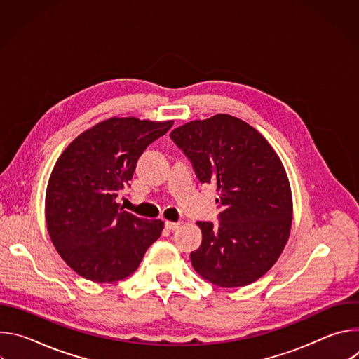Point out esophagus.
I'll return each mask as SVG.
<instances>
[{
    "label": "esophagus",
    "mask_w": 359,
    "mask_h": 359,
    "mask_svg": "<svg viewBox=\"0 0 359 359\" xmlns=\"http://www.w3.org/2000/svg\"><path fill=\"white\" fill-rule=\"evenodd\" d=\"M180 227V223L177 222H166V229H169V230H176V229H179Z\"/></svg>",
    "instance_id": "1"
}]
</instances>
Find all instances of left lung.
Wrapping results in <instances>:
<instances>
[{
  "instance_id": "1",
  "label": "left lung",
  "mask_w": 359,
  "mask_h": 359,
  "mask_svg": "<svg viewBox=\"0 0 359 359\" xmlns=\"http://www.w3.org/2000/svg\"><path fill=\"white\" fill-rule=\"evenodd\" d=\"M201 183L216 187L220 224L197 222L201 245L190 254L196 273L223 287H244L278 260L291 231L292 194L285 168L269 140L226 114L170 132Z\"/></svg>"
}]
</instances>
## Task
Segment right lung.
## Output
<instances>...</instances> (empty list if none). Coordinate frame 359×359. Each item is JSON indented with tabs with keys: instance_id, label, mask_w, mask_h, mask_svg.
Wrapping results in <instances>:
<instances>
[{
	"instance_id": "right-lung-1",
	"label": "right lung",
	"mask_w": 359,
	"mask_h": 359,
	"mask_svg": "<svg viewBox=\"0 0 359 359\" xmlns=\"http://www.w3.org/2000/svg\"><path fill=\"white\" fill-rule=\"evenodd\" d=\"M173 121L109 118L78 135L61 153L45 193V222L62 260L93 283L133 274L165 227L121 208L116 197L143 150Z\"/></svg>"
}]
</instances>
